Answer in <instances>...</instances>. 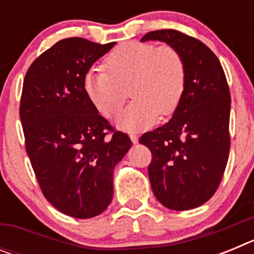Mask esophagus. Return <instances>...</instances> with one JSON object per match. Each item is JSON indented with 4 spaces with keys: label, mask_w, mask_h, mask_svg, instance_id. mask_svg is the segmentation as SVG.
Wrapping results in <instances>:
<instances>
[{
    "label": "esophagus",
    "mask_w": 254,
    "mask_h": 254,
    "mask_svg": "<svg viewBox=\"0 0 254 254\" xmlns=\"http://www.w3.org/2000/svg\"><path fill=\"white\" fill-rule=\"evenodd\" d=\"M129 138L133 143H137L138 142V136L136 133H129Z\"/></svg>",
    "instance_id": "34e87169"
}]
</instances>
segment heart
I'll list each match as a JSON object with an SVG mask.
<instances>
[{"label":"heart","mask_w":254,"mask_h":254,"mask_svg":"<svg viewBox=\"0 0 254 254\" xmlns=\"http://www.w3.org/2000/svg\"><path fill=\"white\" fill-rule=\"evenodd\" d=\"M103 67L105 71L90 69L85 75V94L102 116L113 118L129 89L133 100L117 118L125 131L147 128L159 113L172 114L185 94V61L170 46L126 42L105 57Z\"/></svg>","instance_id":"heart-1"}]
</instances>
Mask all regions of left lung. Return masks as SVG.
<instances>
[{"instance_id":"1","label":"left lung","mask_w":254,"mask_h":254,"mask_svg":"<svg viewBox=\"0 0 254 254\" xmlns=\"http://www.w3.org/2000/svg\"><path fill=\"white\" fill-rule=\"evenodd\" d=\"M159 40L185 61L186 87L168 123L143 133L152 155L147 172L155 197L170 210L198 207L219 187L230 150V91L214 52L178 30L150 31L141 42Z\"/></svg>"}]
</instances>
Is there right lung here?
Returning <instances> with one entry per match:
<instances>
[{
  "label": "right lung",
  "mask_w": 254,
  "mask_h": 254,
  "mask_svg": "<svg viewBox=\"0 0 254 254\" xmlns=\"http://www.w3.org/2000/svg\"><path fill=\"white\" fill-rule=\"evenodd\" d=\"M114 44L60 40L31 64L22 85L20 120L40 190L57 210L76 219H90L109 206L113 170L132 143L84 90L87 71Z\"/></svg>",
  "instance_id": "1"
}]
</instances>
